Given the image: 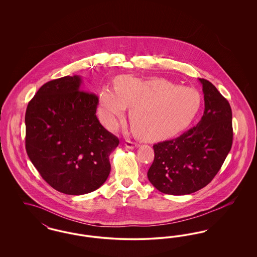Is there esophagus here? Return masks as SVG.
<instances>
[{
    "instance_id": "34e87169",
    "label": "esophagus",
    "mask_w": 257,
    "mask_h": 257,
    "mask_svg": "<svg viewBox=\"0 0 257 257\" xmlns=\"http://www.w3.org/2000/svg\"><path fill=\"white\" fill-rule=\"evenodd\" d=\"M125 147H127V148H129V149H133L135 147H139V145H138L137 143H135V142L126 141V143H125Z\"/></svg>"
}]
</instances>
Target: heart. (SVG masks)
I'll list each match as a JSON object with an SVG mask.
<instances>
[{
	"instance_id": "heart-1",
	"label": "heart",
	"mask_w": 257,
	"mask_h": 257,
	"mask_svg": "<svg viewBox=\"0 0 257 257\" xmlns=\"http://www.w3.org/2000/svg\"><path fill=\"white\" fill-rule=\"evenodd\" d=\"M115 88L104 86L100 92L99 112L104 124L114 129L127 107L135 133L146 141H161L183 130L200 108L196 90L176 86L165 78L141 79L119 76Z\"/></svg>"
}]
</instances>
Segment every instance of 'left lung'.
<instances>
[{"instance_id":"left-lung-1","label":"left lung","mask_w":257,"mask_h":257,"mask_svg":"<svg viewBox=\"0 0 257 257\" xmlns=\"http://www.w3.org/2000/svg\"><path fill=\"white\" fill-rule=\"evenodd\" d=\"M204 113L196 126L176 139L153 146L154 161L147 177L158 191L182 196L210 183L232 147V111L212 83L199 79Z\"/></svg>"}]
</instances>
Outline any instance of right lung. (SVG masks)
<instances>
[{
    "label": "right lung",
    "mask_w": 257,
    "mask_h": 257,
    "mask_svg": "<svg viewBox=\"0 0 257 257\" xmlns=\"http://www.w3.org/2000/svg\"><path fill=\"white\" fill-rule=\"evenodd\" d=\"M80 76L52 80L29 102L26 150L55 190L80 196L97 190L110 171L109 156L119 140L96 116L98 97L81 88Z\"/></svg>",
    "instance_id": "add662e5"
}]
</instances>
